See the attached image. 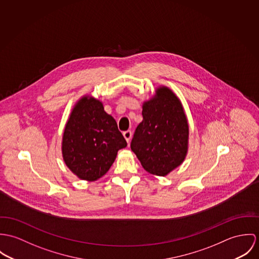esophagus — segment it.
Masks as SVG:
<instances>
[{"mask_svg": "<svg viewBox=\"0 0 259 259\" xmlns=\"http://www.w3.org/2000/svg\"><path fill=\"white\" fill-rule=\"evenodd\" d=\"M123 136H124V138L126 139V141L129 143L130 140H131V137H132V132H131V130L124 131V132H123Z\"/></svg>", "mask_w": 259, "mask_h": 259, "instance_id": "34e87169", "label": "esophagus"}]
</instances>
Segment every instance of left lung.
Instances as JSON below:
<instances>
[{
	"label": "left lung",
	"mask_w": 259,
	"mask_h": 259,
	"mask_svg": "<svg viewBox=\"0 0 259 259\" xmlns=\"http://www.w3.org/2000/svg\"><path fill=\"white\" fill-rule=\"evenodd\" d=\"M143 121L137 126L131 150L147 172L166 176L179 167L188 152L189 124L180 99L168 87L144 102Z\"/></svg>",
	"instance_id": "8db88e82"
}]
</instances>
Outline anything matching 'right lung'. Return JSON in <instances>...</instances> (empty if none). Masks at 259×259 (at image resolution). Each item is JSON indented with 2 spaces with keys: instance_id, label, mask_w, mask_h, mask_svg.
I'll return each instance as SVG.
<instances>
[{
  "instance_id": "add662e5",
  "label": "right lung",
  "mask_w": 259,
  "mask_h": 259,
  "mask_svg": "<svg viewBox=\"0 0 259 259\" xmlns=\"http://www.w3.org/2000/svg\"><path fill=\"white\" fill-rule=\"evenodd\" d=\"M127 142L115 119L104 111L103 104L83 96L74 106L62 137V157L79 179L96 181L115 161L117 152Z\"/></svg>"
}]
</instances>
